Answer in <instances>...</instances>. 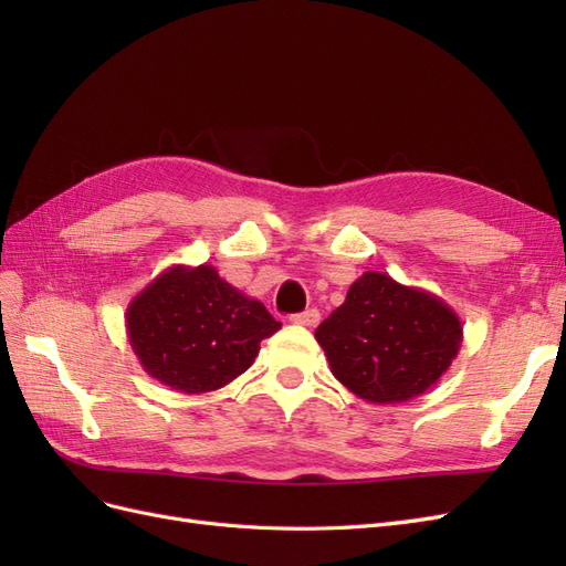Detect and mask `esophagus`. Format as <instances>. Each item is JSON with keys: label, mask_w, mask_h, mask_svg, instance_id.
<instances>
[{"label": "esophagus", "mask_w": 566, "mask_h": 566, "mask_svg": "<svg viewBox=\"0 0 566 566\" xmlns=\"http://www.w3.org/2000/svg\"><path fill=\"white\" fill-rule=\"evenodd\" d=\"M290 321H293L295 325H306V328H314V325H318V321H321V314H318V310H306L302 314L290 316Z\"/></svg>", "instance_id": "esophagus-1"}]
</instances>
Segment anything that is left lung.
I'll return each mask as SVG.
<instances>
[{
	"instance_id": "1",
	"label": "left lung",
	"mask_w": 566,
	"mask_h": 566,
	"mask_svg": "<svg viewBox=\"0 0 566 566\" xmlns=\"http://www.w3.org/2000/svg\"><path fill=\"white\" fill-rule=\"evenodd\" d=\"M314 335L335 378L358 399L403 403L449 370L462 323L441 297L366 271Z\"/></svg>"
}]
</instances>
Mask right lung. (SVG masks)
Wrapping results in <instances>:
<instances>
[{
    "instance_id": "1",
    "label": "right lung",
    "mask_w": 566,
    "mask_h": 566,
    "mask_svg": "<svg viewBox=\"0 0 566 566\" xmlns=\"http://www.w3.org/2000/svg\"><path fill=\"white\" fill-rule=\"evenodd\" d=\"M142 368L181 394H205L243 375L260 342L281 328L260 300L210 264L169 266L136 295L125 314Z\"/></svg>"
}]
</instances>
